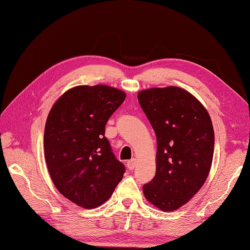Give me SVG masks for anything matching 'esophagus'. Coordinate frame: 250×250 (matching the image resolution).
Masks as SVG:
<instances>
[{
    "mask_svg": "<svg viewBox=\"0 0 250 250\" xmlns=\"http://www.w3.org/2000/svg\"><path fill=\"white\" fill-rule=\"evenodd\" d=\"M135 166H137V161L135 160H131L127 163V168L129 170H133L135 168Z\"/></svg>",
    "mask_w": 250,
    "mask_h": 250,
    "instance_id": "1",
    "label": "esophagus"
}]
</instances>
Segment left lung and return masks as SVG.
<instances>
[{
  "label": "left lung",
  "mask_w": 250,
  "mask_h": 250,
  "mask_svg": "<svg viewBox=\"0 0 250 250\" xmlns=\"http://www.w3.org/2000/svg\"><path fill=\"white\" fill-rule=\"evenodd\" d=\"M156 134V173L144 195L165 211L183 207L206 183L213 162L215 134L207 109L177 86L149 88L138 95Z\"/></svg>",
  "instance_id": "obj_1"
}]
</instances>
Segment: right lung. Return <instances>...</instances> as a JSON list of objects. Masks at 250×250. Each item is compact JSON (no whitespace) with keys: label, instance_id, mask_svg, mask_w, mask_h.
Wrapping results in <instances>:
<instances>
[{"label":"right lung","instance_id":"obj_1","mask_svg":"<svg viewBox=\"0 0 250 250\" xmlns=\"http://www.w3.org/2000/svg\"><path fill=\"white\" fill-rule=\"evenodd\" d=\"M125 98L111 86L79 85L49 112L43 146L50 176L60 194L79 207L101 206L123 178L125 166L105 138V125Z\"/></svg>","mask_w":250,"mask_h":250}]
</instances>
